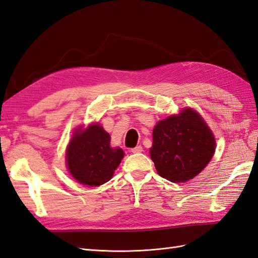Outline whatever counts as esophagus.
Listing matches in <instances>:
<instances>
[{"mask_svg": "<svg viewBox=\"0 0 258 258\" xmlns=\"http://www.w3.org/2000/svg\"><path fill=\"white\" fill-rule=\"evenodd\" d=\"M143 152V148H142V146H137V147H135V148H132L131 150V153H134V154H139V153H142Z\"/></svg>", "mask_w": 258, "mask_h": 258, "instance_id": "obj_1", "label": "esophagus"}]
</instances>
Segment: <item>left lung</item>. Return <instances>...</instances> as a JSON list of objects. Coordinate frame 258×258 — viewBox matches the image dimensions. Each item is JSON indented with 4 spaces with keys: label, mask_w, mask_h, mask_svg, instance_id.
Instances as JSON below:
<instances>
[{
    "label": "left lung",
    "mask_w": 258,
    "mask_h": 258,
    "mask_svg": "<svg viewBox=\"0 0 258 258\" xmlns=\"http://www.w3.org/2000/svg\"><path fill=\"white\" fill-rule=\"evenodd\" d=\"M214 152L212 131L191 108L160 120L153 130L151 158L158 174L172 183L199 174Z\"/></svg>",
    "instance_id": "8db88e82"
}]
</instances>
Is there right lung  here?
I'll use <instances>...</instances> for the list:
<instances>
[{"label": "right lung", "instance_id": "obj_1", "mask_svg": "<svg viewBox=\"0 0 258 258\" xmlns=\"http://www.w3.org/2000/svg\"><path fill=\"white\" fill-rule=\"evenodd\" d=\"M111 138L99 124L77 130L67 151V163L72 176L84 185L99 186L110 181L123 152L110 146Z\"/></svg>", "mask_w": 258, "mask_h": 258}]
</instances>
